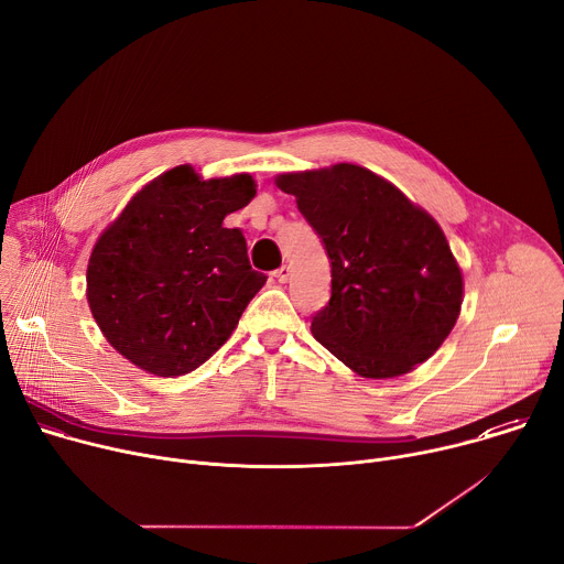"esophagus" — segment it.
Here are the masks:
<instances>
[{"instance_id": "obj_1", "label": "esophagus", "mask_w": 564, "mask_h": 564, "mask_svg": "<svg viewBox=\"0 0 564 564\" xmlns=\"http://www.w3.org/2000/svg\"><path fill=\"white\" fill-rule=\"evenodd\" d=\"M289 275H291V269H289L286 264H282V267H280V269L273 273V278H275L278 282H282V284L289 280Z\"/></svg>"}]
</instances>
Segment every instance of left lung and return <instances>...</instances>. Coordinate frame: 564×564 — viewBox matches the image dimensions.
Wrapping results in <instances>:
<instances>
[{
    "mask_svg": "<svg viewBox=\"0 0 564 564\" xmlns=\"http://www.w3.org/2000/svg\"><path fill=\"white\" fill-rule=\"evenodd\" d=\"M323 239L332 297L311 334L365 379H394L427 360L453 332L464 280L444 230L397 185L367 167L275 178Z\"/></svg>",
    "mask_w": 564,
    "mask_h": 564,
    "instance_id": "obj_1",
    "label": "left lung"
}]
</instances>
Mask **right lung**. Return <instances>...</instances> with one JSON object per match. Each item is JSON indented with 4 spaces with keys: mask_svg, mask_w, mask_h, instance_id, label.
<instances>
[{
    "mask_svg": "<svg viewBox=\"0 0 564 564\" xmlns=\"http://www.w3.org/2000/svg\"><path fill=\"white\" fill-rule=\"evenodd\" d=\"M256 193L250 174L204 181L178 165L150 181L98 237L87 300L118 354L174 379L230 338L267 275L250 269L241 230L224 228V217Z\"/></svg>",
    "mask_w": 564,
    "mask_h": 564,
    "instance_id": "1",
    "label": "right lung"
}]
</instances>
